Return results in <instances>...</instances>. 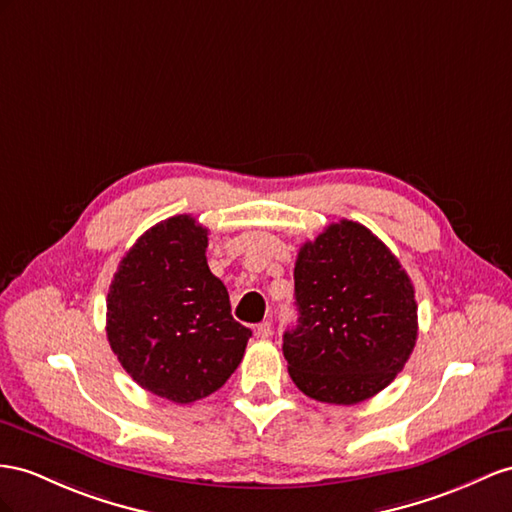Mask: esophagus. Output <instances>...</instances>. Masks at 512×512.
Listing matches in <instances>:
<instances>
[{
    "label": "esophagus",
    "instance_id": "1",
    "mask_svg": "<svg viewBox=\"0 0 512 512\" xmlns=\"http://www.w3.org/2000/svg\"><path fill=\"white\" fill-rule=\"evenodd\" d=\"M255 335L259 337V339H266V337H270L272 335V324L266 320V322H261V324H257L255 326Z\"/></svg>",
    "mask_w": 512,
    "mask_h": 512
}]
</instances>
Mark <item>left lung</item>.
Masks as SVG:
<instances>
[{
  "instance_id": "8db88e82",
  "label": "left lung",
  "mask_w": 512,
  "mask_h": 512,
  "mask_svg": "<svg viewBox=\"0 0 512 512\" xmlns=\"http://www.w3.org/2000/svg\"><path fill=\"white\" fill-rule=\"evenodd\" d=\"M298 324L283 335L294 385L329 404L383 391L417 339L413 283L389 248L352 220L300 246L294 266Z\"/></svg>"
}]
</instances>
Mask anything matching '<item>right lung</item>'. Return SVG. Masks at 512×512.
I'll list each match as a JSON object with an SVG mask.
<instances>
[{
	"instance_id": "obj_1",
	"label": "right lung",
	"mask_w": 512,
	"mask_h": 512,
	"mask_svg": "<svg viewBox=\"0 0 512 512\" xmlns=\"http://www.w3.org/2000/svg\"><path fill=\"white\" fill-rule=\"evenodd\" d=\"M207 229L181 214L129 248L108 292L106 333L125 372L177 404L207 398L238 368L251 337L207 266Z\"/></svg>"
}]
</instances>
